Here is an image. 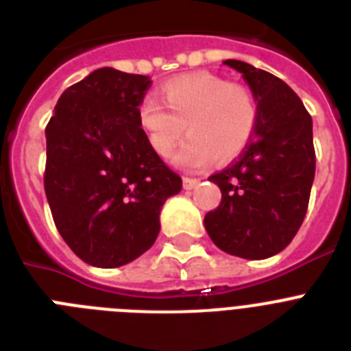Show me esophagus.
<instances>
[{"label": "esophagus", "instance_id": "34e87169", "mask_svg": "<svg viewBox=\"0 0 351 351\" xmlns=\"http://www.w3.org/2000/svg\"><path fill=\"white\" fill-rule=\"evenodd\" d=\"M198 179H191V178H184L182 179V186H184V190H193L195 186L198 184Z\"/></svg>", "mask_w": 351, "mask_h": 351}]
</instances>
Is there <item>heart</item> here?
<instances>
[{
  "mask_svg": "<svg viewBox=\"0 0 351 351\" xmlns=\"http://www.w3.org/2000/svg\"><path fill=\"white\" fill-rule=\"evenodd\" d=\"M161 98L167 109L149 96L138 104V125L160 156L176 147L186 126L190 137L173 154L182 169H200L213 158L219 163L234 160L253 137L258 104L244 86L198 71L163 84Z\"/></svg>",
  "mask_w": 351,
  "mask_h": 351,
  "instance_id": "obj_1",
  "label": "heart"
}]
</instances>
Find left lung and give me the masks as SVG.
Segmentation results:
<instances>
[{
  "instance_id": "obj_1",
  "label": "left lung",
  "mask_w": 351,
  "mask_h": 351,
  "mask_svg": "<svg viewBox=\"0 0 351 351\" xmlns=\"http://www.w3.org/2000/svg\"><path fill=\"white\" fill-rule=\"evenodd\" d=\"M237 70L258 104L255 132L235 163L209 181L221 204L204 218L210 241L228 255L263 260L283 251L308 210L315 181L313 119L288 84L237 60Z\"/></svg>"
}]
</instances>
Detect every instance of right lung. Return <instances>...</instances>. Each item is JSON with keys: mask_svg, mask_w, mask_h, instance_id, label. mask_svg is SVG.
Segmentation results:
<instances>
[{"mask_svg": "<svg viewBox=\"0 0 351 351\" xmlns=\"http://www.w3.org/2000/svg\"><path fill=\"white\" fill-rule=\"evenodd\" d=\"M147 75L98 68L60 96L45 128V195L70 250L93 267L126 265L153 246L182 181L137 119Z\"/></svg>", "mask_w": 351, "mask_h": 351, "instance_id": "obj_1", "label": "right lung"}]
</instances>
